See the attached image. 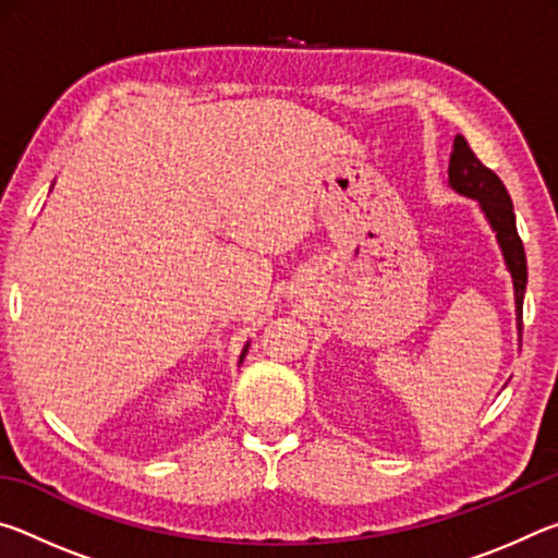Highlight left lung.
Masks as SVG:
<instances>
[{
  "mask_svg": "<svg viewBox=\"0 0 558 558\" xmlns=\"http://www.w3.org/2000/svg\"><path fill=\"white\" fill-rule=\"evenodd\" d=\"M448 184L452 192L468 199H475L480 204V211L485 214L489 229L495 231V239L502 251L505 266L512 276L514 286V313H517V337L519 347H522V305H524V290H526V256L522 239L517 233V219L514 206L509 199L507 189L493 169H487L472 153L468 140L458 135L452 143L450 165H448Z\"/></svg>",
  "mask_w": 558,
  "mask_h": 558,
  "instance_id": "8db88e82",
  "label": "left lung"
}]
</instances>
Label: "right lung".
Instances as JSON below:
<instances>
[{
    "label": "right lung",
    "mask_w": 558,
    "mask_h": 558,
    "mask_svg": "<svg viewBox=\"0 0 558 558\" xmlns=\"http://www.w3.org/2000/svg\"><path fill=\"white\" fill-rule=\"evenodd\" d=\"M248 347H251V342H245V347H243V352H241V356H239V364L243 362V356H245V352H248Z\"/></svg>",
    "instance_id": "1"
}]
</instances>
